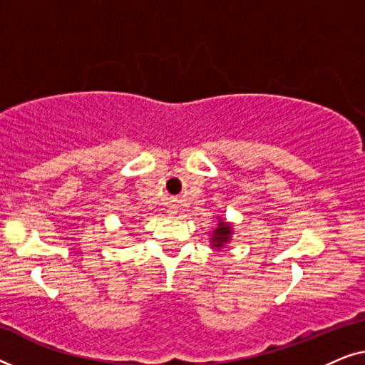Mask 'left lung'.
Here are the masks:
<instances>
[{
	"mask_svg": "<svg viewBox=\"0 0 365 365\" xmlns=\"http://www.w3.org/2000/svg\"><path fill=\"white\" fill-rule=\"evenodd\" d=\"M229 236H231V227H229L226 222H219L217 229L214 231V236L211 239L212 246L214 247H222L224 244L229 241Z\"/></svg>",
	"mask_w": 365,
	"mask_h": 365,
	"instance_id": "left-lung-1",
	"label": "left lung"
}]
</instances>
